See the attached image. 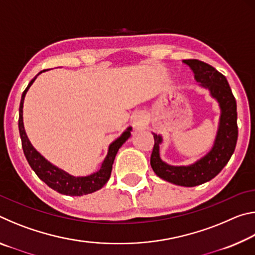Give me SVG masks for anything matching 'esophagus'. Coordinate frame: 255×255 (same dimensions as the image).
<instances>
[{
	"label": "esophagus",
	"mask_w": 255,
	"mask_h": 255,
	"mask_svg": "<svg viewBox=\"0 0 255 255\" xmlns=\"http://www.w3.org/2000/svg\"><path fill=\"white\" fill-rule=\"evenodd\" d=\"M133 125H135V127L137 128H140L144 126V118L141 115H136L135 117H133Z\"/></svg>",
	"instance_id": "obj_1"
}]
</instances>
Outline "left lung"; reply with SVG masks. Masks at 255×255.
<instances>
[{
    "mask_svg": "<svg viewBox=\"0 0 255 255\" xmlns=\"http://www.w3.org/2000/svg\"><path fill=\"white\" fill-rule=\"evenodd\" d=\"M183 63L191 68L196 81L208 89L211 97L219 103L222 114L217 137L210 152L195 164L189 166H172L159 158L158 150L162 137L153 133L154 147L150 155V166L157 176L167 182L182 187H196L214 179L234 153L239 136L236 100L226 77L216 68L198 59H184Z\"/></svg>",
    "mask_w": 255,
    "mask_h": 255,
    "instance_id": "left-lung-1",
    "label": "left lung"
}]
</instances>
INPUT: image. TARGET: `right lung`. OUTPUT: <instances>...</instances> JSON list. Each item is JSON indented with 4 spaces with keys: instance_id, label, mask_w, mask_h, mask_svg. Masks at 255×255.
<instances>
[{
    "instance_id": "add662e5",
    "label": "right lung",
    "mask_w": 255,
    "mask_h": 255,
    "mask_svg": "<svg viewBox=\"0 0 255 255\" xmlns=\"http://www.w3.org/2000/svg\"><path fill=\"white\" fill-rule=\"evenodd\" d=\"M42 73V72H40ZM39 73V74H40ZM37 79L34 76L33 79L30 81L27 89L24 90L21 97L20 108H19V132L21 137V143H22V148L24 156L27 158L29 165L34 171V173L38 175V178L44 181V182L48 185L55 191L66 196H83L92 193L97 190L101 189L105 185L108 180H109L111 175L112 164H114L115 157L117 155L118 149L122 147L123 144L126 141L129 137H130L131 127H129L126 131L119 138H117L114 143H111L109 146V150H108V155L102 163L101 169L96 173L88 176H72L65 171L58 169L53 164H50L47 159H45L41 155L33 148V146L30 143L27 133L24 131L23 127V118H22V108H23V100L25 97V93L29 90L30 86L33 83V81Z\"/></svg>"
}]
</instances>
